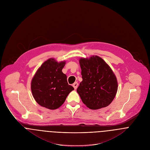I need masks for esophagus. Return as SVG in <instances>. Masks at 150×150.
I'll return each instance as SVG.
<instances>
[{"label": "esophagus", "mask_w": 150, "mask_h": 150, "mask_svg": "<svg viewBox=\"0 0 150 150\" xmlns=\"http://www.w3.org/2000/svg\"><path fill=\"white\" fill-rule=\"evenodd\" d=\"M78 86V83H77V82L74 83V84H73V87H74V88H75V89H76V88H77Z\"/></svg>", "instance_id": "esophagus-1"}]
</instances>
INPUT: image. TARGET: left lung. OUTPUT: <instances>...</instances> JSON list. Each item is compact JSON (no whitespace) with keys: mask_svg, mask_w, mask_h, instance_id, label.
<instances>
[{"mask_svg":"<svg viewBox=\"0 0 150 150\" xmlns=\"http://www.w3.org/2000/svg\"><path fill=\"white\" fill-rule=\"evenodd\" d=\"M83 81L76 91L89 108L105 107L113 101L117 91L116 77L103 58L93 55L79 60Z\"/></svg>","mask_w":150,"mask_h":150,"instance_id":"8db88e82","label":"left lung"}]
</instances>
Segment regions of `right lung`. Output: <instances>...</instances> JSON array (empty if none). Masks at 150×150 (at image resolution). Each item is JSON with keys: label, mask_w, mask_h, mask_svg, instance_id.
Returning <instances> with one entry per match:
<instances>
[{"label": "right lung", "mask_w": 150, "mask_h": 150, "mask_svg": "<svg viewBox=\"0 0 150 150\" xmlns=\"http://www.w3.org/2000/svg\"><path fill=\"white\" fill-rule=\"evenodd\" d=\"M66 62L49 58L40 67L32 79L31 88L35 101L43 107L55 110L65 101L74 88L69 85L62 69Z\"/></svg>", "instance_id": "1"}]
</instances>
